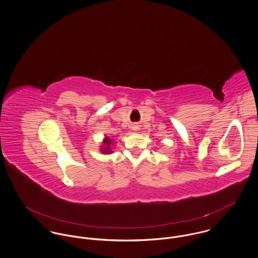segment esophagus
<instances>
[{
  "label": "esophagus",
  "instance_id": "1",
  "mask_svg": "<svg viewBox=\"0 0 258 258\" xmlns=\"http://www.w3.org/2000/svg\"><path fill=\"white\" fill-rule=\"evenodd\" d=\"M132 130H133L134 132H137V131L139 130V125H138V124H136V123H135V124H133V125H132Z\"/></svg>",
  "mask_w": 258,
  "mask_h": 258
}]
</instances>
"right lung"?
Here are the masks:
<instances>
[{
  "label": "right lung",
  "instance_id": "1",
  "mask_svg": "<svg viewBox=\"0 0 258 258\" xmlns=\"http://www.w3.org/2000/svg\"><path fill=\"white\" fill-rule=\"evenodd\" d=\"M113 145H114V141L108 137H105L100 150L104 154H111L113 152V149H112Z\"/></svg>",
  "mask_w": 258,
  "mask_h": 258
}]
</instances>
